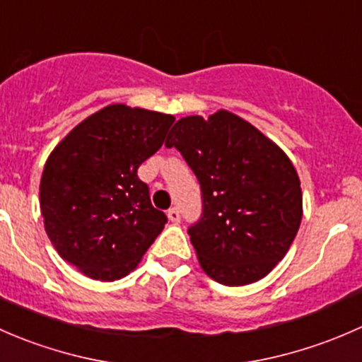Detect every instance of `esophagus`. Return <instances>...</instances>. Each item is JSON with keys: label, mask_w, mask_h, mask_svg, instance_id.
Returning a JSON list of instances; mask_svg holds the SVG:
<instances>
[{"label": "esophagus", "mask_w": 362, "mask_h": 362, "mask_svg": "<svg viewBox=\"0 0 362 362\" xmlns=\"http://www.w3.org/2000/svg\"><path fill=\"white\" fill-rule=\"evenodd\" d=\"M167 218H169V221H173V223H180V219H181L180 209L177 207L169 209V211H167Z\"/></svg>", "instance_id": "34e87169"}]
</instances>
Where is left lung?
Segmentation results:
<instances>
[{"label":"left lung","mask_w":362,"mask_h":362,"mask_svg":"<svg viewBox=\"0 0 362 362\" xmlns=\"http://www.w3.org/2000/svg\"><path fill=\"white\" fill-rule=\"evenodd\" d=\"M165 146L181 151L202 189V218L188 230L202 270L225 286L267 277L291 247L303 216L289 156L226 110L177 120Z\"/></svg>","instance_id":"1"}]
</instances>
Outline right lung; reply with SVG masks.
<instances>
[{"instance_id": "right-lung-1", "label": "right lung", "mask_w": 362, "mask_h": 362, "mask_svg": "<svg viewBox=\"0 0 362 362\" xmlns=\"http://www.w3.org/2000/svg\"><path fill=\"white\" fill-rule=\"evenodd\" d=\"M173 122V115L110 104L48 155L40 181L45 232L87 277L129 275L165 226L137 169L160 150Z\"/></svg>"}]
</instances>
